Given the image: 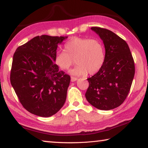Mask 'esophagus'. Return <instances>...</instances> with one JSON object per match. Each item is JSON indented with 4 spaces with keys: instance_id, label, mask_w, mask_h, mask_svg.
Returning <instances> with one entry per match:
<instances>
[{
    "instance_id": "esophagus-1",
    "label": "esophagus",
    "mask_w": 148,
    "mask_h": 148,
    "mask_svg": "<svg viewBox=\"0 0 148 148\" xmlns=\"http://www.w3.org/2000/svg\"><path fill=\"white\" fill-rule=\"evenodd\" d=\"M77 79V77H73V76H71V82H75V81H76Z\"/></svg>"
}]
</instances>
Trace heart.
<instances>
[{
    "label": "heart",
    "mask_w": 148,
    "mask_h": 148,
    "mask_svg": "<svg viewBox=\"0 0 148 148\" xmlns=\"http://www.w3.org/2000/svg\"><path fill=\"white\" fill-rule=\"evenodd\" d=\"M64 51L56 54L54 61L61 70H68L74 64L77 65L71 71L76 76H84L87 72L92 75L98 72L105 61L103 44L98 39L86 37H72L64 45Z\"/></svg>",
    "instance_id": "obj_1"
}]
</instances>
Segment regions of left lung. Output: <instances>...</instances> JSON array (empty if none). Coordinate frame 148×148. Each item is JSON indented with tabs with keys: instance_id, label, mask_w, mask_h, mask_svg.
I'll use <instances>...</instances> for the list:
<instances>
[{
	"instance_id": "8db88e82",
	"label": "left lung",
	"mask_w": 148,
	"mask_h": 148,
	"mask_svg": "<svg viewBox=\"0 0 148 148\" xmlns=\"http://www.w3.org/2000/svg\"><path fill=\"white\" fill-rule=\"evenodd\" d=\"M91 29L103 40L106 53L101 69L87 79L86 97L97 108L112 110L119 106L130 91L135 73L134 59L127 42L114 32L98 27Z\"/></svg>"
}]
</instances>
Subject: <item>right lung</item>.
I'll return each mask as SVG.
<instances>
[{"label": "right lung", "instance_id": "obj_1", "mask_svg": "<svg viewBox=\"0 0 148 148\" xmlns=\"http://www.w3.org/2000/svg\"><path fill=\"white\" fill-rule=\"evenodd\" d=\"M67 37L36 36L15 51L10 82L22 106L32 114L50 117L63 106L71 77L55 63L58 44Z\"/></svg>", "mask_w": 148, "mask_h": 148}]
</instances>
